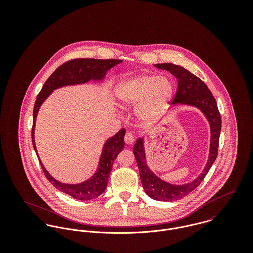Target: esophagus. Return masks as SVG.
Instances as JSON below:
<instances>
[{"mask_svg":"<svg viewBox=\"0 0 253 253\" xmlns=\"http://www.w3.org/2000/svg\"><path fill=\"white\" fill-rule=\"evenodd\" d=\"M134 140H135V138H134V136L130 132H126V135H125V142L126 144H132L134 142Z\"/></svg>","mask_w":253,"mask_h":253,"instance_id":"esophagus-1","label":"esophagus"}]
</instances>
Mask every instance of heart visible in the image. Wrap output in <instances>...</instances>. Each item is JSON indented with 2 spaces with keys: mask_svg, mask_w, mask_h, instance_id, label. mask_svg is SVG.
<instances>
[{
  "mask_svg": "<svg viewBox=\"0 0 253 253\" xmlns=\"http://www.w3.org/2000/svg\"><path fill=\"white\" fill-rule=\"evenodd\" d=\"M116 96L124 108L136 107L137 118L144 123L157 120L172 98L174 85L168 77L140 75L121 82Z\"/></svg>",
  "mask_w": 253,
  "mask_h": 253,
  "instance_id": "heart-1",
  "label": "heart"
}]
</instances>
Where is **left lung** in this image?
<instances>
[{"label":"left lung","mask_w":253,"mask_h":253,"mask_svg":"<svg viewBox=\"0 0 253 253\" xmlns=\"http://www.w3.org/2000/svg\"><path fill=\"white\" fill-rule=\"evenodd\" d=\"M158 69L168 70L178 80L176 93L172 99L173 104H187L200 109L207 117L211 125V149L209 161L201 175L190 183L184 185H172L161 180L148 168L146 163L143 140L138 138L133 147V154L139 169L140 179L145 193L156 201L172 202L184 198L194 191L204 180L218 154L219 136L221 131V116L218 111L216 100L208 85L197 76L189 72L179 65L162 63L155 65Z\"/></svg>","instance_id":"obj_1"}]
</instances>
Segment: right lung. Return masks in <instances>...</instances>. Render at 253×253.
Here are the masks:
<instances>
[{
    "mask_svg": "<svg viewBox=\"0 0 253 253\" xmlns=\"http://www.w3.org/2000/svg\"><path fill=\"white\" fill-rule=\"evenodd\" d=\"M120 59H93V58H77L69 60L60 65L43 84L41 91L37 96L34 111H33V126H32V143L36 151V145L34 140V130L36 123L37 114L44 99L51 93L53 89L64 85L84 84L90 80L100 81L102 80L106 72L113 66L121 63ZM126 129L122 128L117 134L109 138L104 144L102 154L100 156L99 166L91 178L80 184H64L55 180L44 169L41 160L39 159L42 169L46 177L56 189L69 195L74 199L80 201H89L97 198L101 195L108 183L109 175L112 170L113 163L116 160L119 153L124 149L125 141L124 137Z\"/></svg>",
    "mask_w": 253,
    "mask_h": 253,
    "instance_id": "1",
    "label": "right lung"
}]
</instances>
